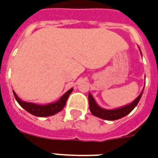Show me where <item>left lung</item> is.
Wrapping results in <instances>:
<instances>
[{
	"instance_id": "1",
	"label": "left lung",
	"mask_w": 158,
	"mask_h": 158,
	"mask_svg": "<svg viewBox=\"0 0 158 158\" xmlns=\"http://www.w3.org/2000/svg\"><path fill=\"white\" fill-rule=\"evenodd\" d=\"M143 93V90L142 91V93L139 95L133 101L131 104H129V105L122 106V107L117 108V109H113V110H107V109L101 108L100 106H98V104L96 103V101L93 98L92 95L90 94V93H89V110H90V112H91V113L94 116H97L98 118L106 119V120H116V119L125 117L126 115L130 113L135 109V107L137 106V104L139 103V101L141 99Z\"/></svg>"
}]
</instances>
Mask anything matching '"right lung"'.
<instances>
[{
  "label": "right lung",
  "instance_id": "obj_1",
  "mask_svg": "<svg viewBox=\"0 0 158 158\" xmlns=\"http://www.w3.org/2000/svg\"><path fill=\"white\" fill-rule=\"evenodd\" d=\"M72 90H73V88L70 89L69 90H68L57 102L48 104L46 106H40V105H37L34 103L24 102V101L21 100L17 97V95L15 94V91H13V93H14L15 98L17 101V103L24 110H26L28 112H30L31 114H32L34 116H38V117H48V116H52L53 114L60 112L63 109V107L66 105V102L68 100V98L71 94Z\"/></svg>",
  "mask_w": 158,
  "mask_h": 158
}]
</instances>
